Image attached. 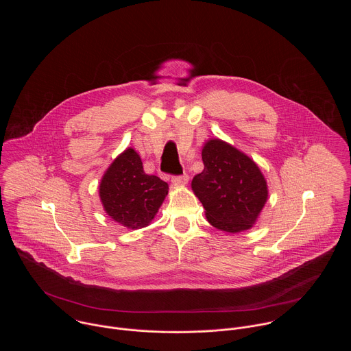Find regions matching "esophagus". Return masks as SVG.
<instances>
[{
    "instance_id": "obj_1",
    "label": "esophagus",
    "mask_w": 351,
    "mask_h": 351,
    "mask_svg": "<svg viewBox=\"0 0 351 351\" xmlns=\"http://www.w3.org/2000/svg\"><path fill=\"white\" fill-rule=\"evenodd\" d=\"M188 181H189V176L186 173H184L181 176H173L171 177V182L174 185H186Z\"/></svg>"
}]
</instances>
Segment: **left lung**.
<instances>
[{
    "label": "left lung",
    "mask_w": 351,
    "mask_h": 351,
    "mask_svg": "<svg viewBox=\"0 0 351 351\" xmlns=\"http://www.w3.org/2000/svg\"><path fill=\"white\" fill-rule=\"evenodd\" d=\"M204 170L192 181L208 221L217 230L241 232L255 223L267 200L266 181L247 155L213 139L202 152Z\"/></svg>",
    "instance_id": "obj_1"
}]
</instances>
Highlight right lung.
I'll use <instances>...</instances> for the list:
<instances>
[{
	"label": "right lung",
	"mask_w": 351,
	"mask_h": 351,
	"mask_svg": "<svg viewBox=\"0 0 351 351\" xmlns=\"http://www.w3.org/2000/svg\"><path fill=\"white\" fill-rule=\"evenodd\" d=\"M169 185L146 174L138 152L119 155L100 184V197L106 213L121 226L138 230L150 224L167 195Z\"/></svg>",
	"instance_id": "add662e5"
}]
</instances>
